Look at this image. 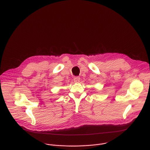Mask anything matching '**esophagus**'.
Instances as JSON below:
<instances>
[{"mask_svg": "<svg viewBox=\"0 0 150 150\" xmlns=\"http://www.w3.org/2000/svg\"><path fill=\"white\" fill-rule=\"evenodd\" d=\"M74 81L75 83H79L80 81V78L79 77H74Z\"/></svg>", "mask_w": 150, "mask_h": 150, "instance_id": "esophagus-1", "label": "esophagus"}]
</instances>
